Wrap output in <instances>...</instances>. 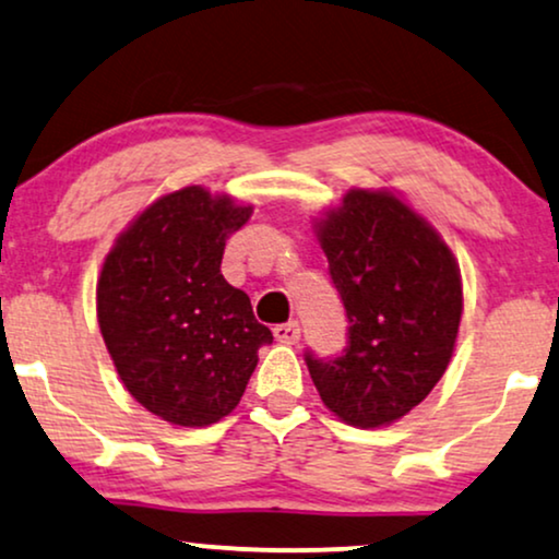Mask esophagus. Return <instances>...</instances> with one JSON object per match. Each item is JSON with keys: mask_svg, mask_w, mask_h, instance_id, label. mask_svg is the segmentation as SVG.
Wrapping results in <instances>:
<instances>
[{"mask_svg": "<svg viewBox=\"0 0 559 559\" xmlns=\"http://www.w3.org/2000/svg\"><path fill=\"white\" fill-rule=\"evenodd\" d=\"M273 335H275V341H278V343L294 345V343H299V337H301V328H299V322H284V324H275V328H273Z\"/></svg>", "mask_w": 559, "mask_h": 559, "instance_id": "obj_1", "label": "esophagus"}]
</instances>
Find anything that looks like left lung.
Segmentation results:
<instances>
[{
  "label": "left lung",
  "mask_w": 559,
  "mask_h": 559,
  "mask_svg": "<svg viewBox=\"0 0 559 559\" xmlns=\"http://www.w3.org/2000/svg\"><path fill=\"white\" fill-rule=\"evenodd\" d=\"M320 242L348 343L337 356L307 348L304 361L337 418L386 426L447 371L462 320L459 267L426 218L390 193L350 190L320 224Z\"/></svg>",
  "instance_id": "left-lung-1"
}]
</instances>
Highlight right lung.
Returning <instances> with one entry per match:
<instances>
[{"mask_svg": "<svg viewBox=\"0 0 559 559\" xmlns=\"http://www.w3.org/2000/svg\"><path fill=\"white\" fill-rule=\"evenodd\" d=\"M250 206L190 186L118 237L97 284L103 341L126 390L173 426L203 428L242 400L273 343L250 296L222 275L224 245Z\"/></svg>", "mask_w": 559, "mask_h": 559, "instance_id": "1", "label": "right lung"}]
</instances>
